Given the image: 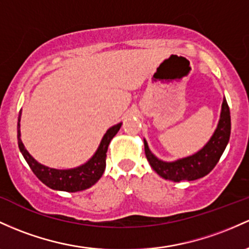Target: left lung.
Segmentation results:
<instances>
[{
    "instance_id": "8db88e82",
    "label": "left lung",
    "mask_w": 249,
    "mask_h": 249,
    "mask_svg": "<svg viewBox=\"0 0 249 249\" xmlns=\"http://www.w3.org/2000/svg\"><path fill=\"white\" fill-rule=\"evenodd\" d=\"M229 137H231V112L226 98H223L216 129L206 145L196 154L179 158L174 162H165L156 157L150 151L145 139H144V150L151 168L164 179L174 182L195 181L208 175L215 168L228 144Z\"/></svg>"
}]
</instances>
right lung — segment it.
I'll return each instance as SVG.
<instances>
[{
    "label": "right lung",
    "mask_w": 249,
    "mask_h": 249,
    "mask_svg": "<svg viewBox=\"0 0 249 249\" xmlns=\"http://www.w3.org/2000/svg\"><path fill=\"white\" fill-rule=\"evenodd\" d=\"M20 120L21 111L20 114H18V143L21 154H22L26 162L28 163V165L31 166L32 171L36 175L37 178L43 184H46L51 189L68 191V193H75V191L89 189V188H91L92 185L99 181L106 166L107 147L110 145L112 138L117 135V132H118L123 124V123H118V124L113 125V126H111L110 129L106 131L99 146H98L97 151L83 165H79L72 169H54L41 164L27 151L22 141H21Z\"/></svg>",
    "instance_id": "1"
}]
</instances>
